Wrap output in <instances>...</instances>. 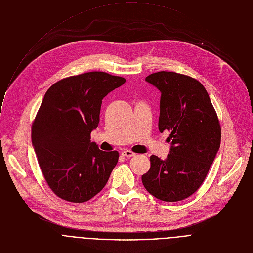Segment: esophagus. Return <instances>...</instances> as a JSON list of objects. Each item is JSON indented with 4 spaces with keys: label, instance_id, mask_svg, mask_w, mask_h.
I'll use <instances>...</instances> for the list:
<instances>
[{
    "label": "esophagus",
    "instance_id": "obj_1",
    "mask_svg": "<svg viewBox=\"0 0 253 253\" xmlns=\"http://www.w3.org/2000/svg\"><path fill=\"white\" fill-rule=\"evenodd\" d=\"M121 155H122L123 157L130 158V157L135 156V153H133V152H132V151H130V150H124V151H122V152H121Z\"/></svg>",
    "mask_w": 253,
    "mask_h": 253
}]
</instances>
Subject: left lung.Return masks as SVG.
<instances>
[{"label": "left lung", "instance_id": "8db88e82", "mask_svg": "<svg viewBox=\"0 0 253 253\" xmlns=\"http://www.w3.org/2000/svg\"><path fill=\"white\" fill-rule=\"evenodd\" d=\"M161 92L158 128L170 132V152L150 157L142 183L154 197L175 202L192 195L202 184L217 154L221 128L209 95L194 78L161 71L145 79Z\"/></svg>", "mask_w": 253, "mask_h": 253}]
</instances>
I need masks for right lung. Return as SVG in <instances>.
<instances>
[{"mask_svg": "<svg viewBox=\"0 0 253 253\" xmlns=\"http://www.w3.org/2000/svg\"><path fill=\"white\" fill-rule=\"evenodd\" d=\"M125 79L88 72L62 79L46 92L32 124V144L44 178L60 198L90 200L106 185L119 158L91 142L102 100Z\"/></svg>", "mask_w": 253, "mask_h": 253, "instance_id": "right-lung-1", "label": "right lung"}]
</instances>
